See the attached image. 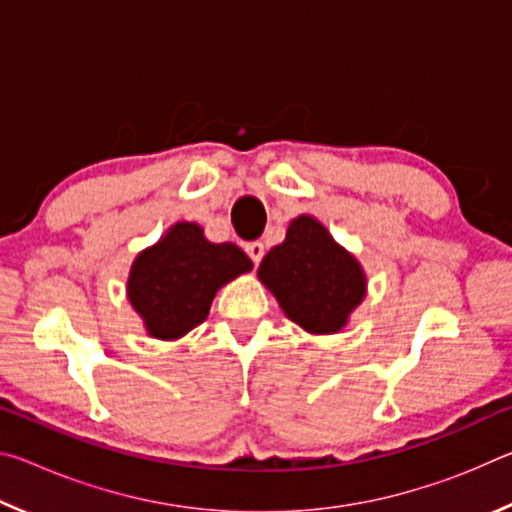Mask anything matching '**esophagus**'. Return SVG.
<instances>
[{
    "label": "esophagus",
    "mask_w": 512,
    "mask_h": 512,
    "mask_svg": "<svg viewBox=\"0 0 512 512\" xmlns=\"http://www.w3.org/2000/svg\"><path fill=\"white\" fill-rule=\"evenodd\" d=\"M246 255L253 259V264H259L262 262V257H264V244L262 241H250V244H246Z\"/></svg>",
    "instance_id": "1"
}]
</instances>
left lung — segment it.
<instances>
[{
  "mask_svg": "<svg viewBox=\"0 0 512 512\" xmlns=\"http://www.w3.org/2000/svg\"><path fill=\"white\" fill-rule=\"evenodd\" d=\"M262 280L293 323L311 334H332L366 296L357 259L311 216H298L287 239L259 264Z\"/></svg>",
  "mask_w": 512,
  "mask_h": 512,
  "instance_id": "obj_1",
  "label": "left lung"
}]
</instances>
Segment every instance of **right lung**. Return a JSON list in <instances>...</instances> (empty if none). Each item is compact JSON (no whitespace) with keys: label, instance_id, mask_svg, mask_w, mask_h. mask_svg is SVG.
<instances>
[{"label":"right lung","instance_id":"1","mask_svg":"<svg viewBox=\"0 0 512 512\" xmlns=\"http://www.w3.org/2000/svg\"><path fill=\"white\" fill-rule=\"evenodd\" d=\"M253 268L235 244H210L196 223H176L137 255L128 298L155 339H180L201 325L225 282Z\"/></svg>","mask_w":512,"mask_h":512}]
</instances>
